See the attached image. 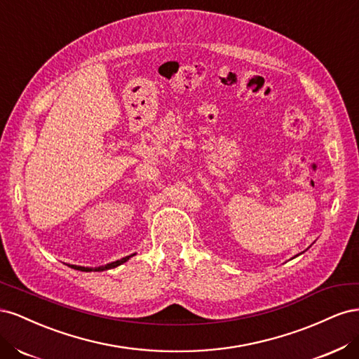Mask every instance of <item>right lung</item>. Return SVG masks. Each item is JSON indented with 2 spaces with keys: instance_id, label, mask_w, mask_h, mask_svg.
I'll use <instances>...</instances> for the list:
<instances>
[{
  "instance_id": "obj_1",
  "label": "right lung",
  "mask_w": 359,
  "mask_h": 359,
  "mask_svg": "<svg viewBox=\"0 0 359 359\" xmlns=\"http://www.w3.org/2000/svg\"><path fill=\"white\" fill-rule=\"evenodd\" d=\"M132 256H135V255L126 256V257H123V259L115 260V262H111V264H107V265H104V266H97V268H88V266H76V265H69V266H72V268H74V269H78V271H85V273H91V271H106V269H111V268H115V266H118V265H121V264L127 262V260H128L130 257H132Z\"/></svg>"
}]
</instances>
